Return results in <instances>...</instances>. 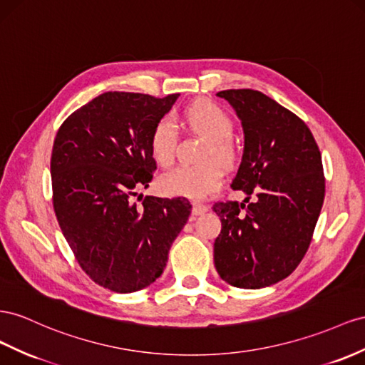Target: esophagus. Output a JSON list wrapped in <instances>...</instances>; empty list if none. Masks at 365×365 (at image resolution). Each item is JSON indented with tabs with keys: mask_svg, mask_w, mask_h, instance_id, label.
Masks as SVG:
<instances>
[{
	"mask_svg": "<svg viewBox=\"0 0 365 365\" xmlns=\"http://www.w3.org/2000/svg\"><path fill=\"white\" fill-rule=\"evenodd\" d=\"M205 212H209V207H207L205 204H201V202H193V209H192V213H193L195 216L204 215Z\"/></svg>",
	"mask_w": 365,
	"mask_h": 365,
	"instance_id": "1",
	"label": "esophagus"
}]
</instances>
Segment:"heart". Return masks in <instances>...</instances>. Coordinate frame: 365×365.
I'll return each mask as SVG.
<instances>
[{
	"mask_svg": "<svg viewBox=\"0 0 365 365\" xmlns=\"http://www.w3.org/2000/svg\"><path fill=\"white\" fill-rule=\"evenodd\" d=\"M185 124L190 129L209 138L204 158H215L229 165L233 161V121L220 106L212 101H196L185 107L182 112ZM150 153L156 164L170 165L175 156L176 125L170 118H161L153 125L150 133ZM215 160H207L201 164H181L160 176L158 187L165 195L185 196L201 200L204 196L220 189L224 180V169Z\"/></svg>",
	"mask_w": 365,
	"mask_h": 365,
	"instance_id": "1",
	"label": "heart"
}]
</instances>
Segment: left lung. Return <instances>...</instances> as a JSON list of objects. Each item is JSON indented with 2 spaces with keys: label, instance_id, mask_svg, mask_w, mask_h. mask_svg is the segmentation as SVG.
I'll return each instance as SVG.
<instances>
[{
  "label": "left lung",
  "instance_id": "left-lung-1",
  "mask_svg": "<svg viewBox=\"0 0 365 365\" xmlns=\"http://www.w3.org/2000/svg\"><path fill=\"white\" fill-rule=\"evenodd\" d=\"M216 95L242 125V158L230 185L247 198L213 205L221 220L215 267L233 287H269L298 267L310 245L326 193L321 153L305 123L267 95L252 88Z\"/></svg>",
  "mask_w": 365,
  "mask_h": 365
}]
</instances>
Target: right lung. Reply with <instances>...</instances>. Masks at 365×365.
<instances>
[{"mask_svg": "<svg viewBox=\"0 0 365 365\" xmlns=\"http://www.w3.org/2000/svg\"><path fill=\"white\" fill-rule=\"evenodd\" d=\"M180 93L107 92L73 112L56 133L53 207L67 244L96 284L132 293L158 279L192 210L187 198L132 196L156 163L150 133Z\"/></svg>", "mask_w": 365, "mask_h": 365, "instance_id": "right-lung-1", "label": "right lung"}]
</instances>
